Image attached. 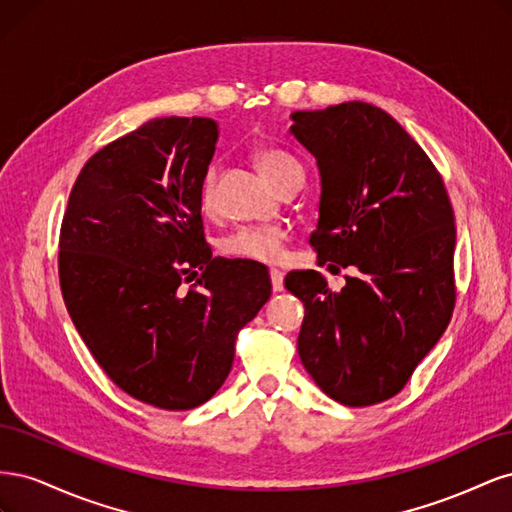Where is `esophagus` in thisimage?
I'll return each instance as SVG.
<instances>
[{
  "label": "esophagus",
  "instance_id": "esophagus-1",
  "mask_svg": "<svg viewBox=\"0 0 512 512\" xmlns=\"http://www.w3.org/2000/svg\"><path fill=\"white\" fill-rule=\"evenodd\" d=\"M269 277H271L273 290H275V292H282V290H284V275H282V271L271 269V271H269Z\"/></svg>",
  "mask_w": 512,
  "mask_h": 512
}]
</instances>
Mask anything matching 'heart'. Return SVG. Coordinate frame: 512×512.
I'll list each match as a JSON object with an SVG mask.
<instances>
[{
  "instance_id": "b5f03b06",
  "label": "heart",
  "mask_w": 512,
  "mask_h": 512,
  "mask_svg": "<svg viewBox=\"0 0 512 512\" xmlns=\"http://www.w3.org/2000/svg\"><path fill=\"white\" fill-rule=\"evenodd\" d=\"M254 160L260 166L277 188L284 190L288 183L303 179V166L294 160L290 153L282 149H258L254 153ZM215 168H209L203 183H200V209L205 213H211L215 209ZM288 241V235L282 228L275 226H241L232 230L228 237L222 239V252L230 258H239L247 262H262V265H277L284 256V245Z\"/></svg>"
}]
</instances>
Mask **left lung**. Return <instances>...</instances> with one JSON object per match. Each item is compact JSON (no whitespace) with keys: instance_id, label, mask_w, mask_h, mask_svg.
<instances>
[{"instance_id":"1","label":"left lung","mask_w":512,"mask_h":512,"mask_svg":"<svg viewBox=\"0 0 512 512\" xmlns=\"http://www.w3.org/2000/svg\"><path fill=\"white\" fill-rule=\"evenodd\" d=\"M294 138L320 168V265L352 269L342 290L292 271L305 305L299 356L320 389L350 408L404 389L455 309V215L427 153L382 108L344 102L292 113Z\"/></svg>"}]
</instances>
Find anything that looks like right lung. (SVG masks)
<instances>
[{"instance_id": "add662e5", "label": "right lung", "mask_w": 512, "mask_h": 512, "mask_svg": "<svg viewBox=\"0 0 512 512\" xmlns=\"http://www.w3.org/2000/svg\"><path fill=\"white\" fill-rule=\"evenodd\" d=\"M215 141L213 119L162 117L108 143L76 177L59 232L76 331L123 393L162 410L215 395L271 297L267 267L213 258L205 241L198 192Z\"/></svg>"}]
</instances>
